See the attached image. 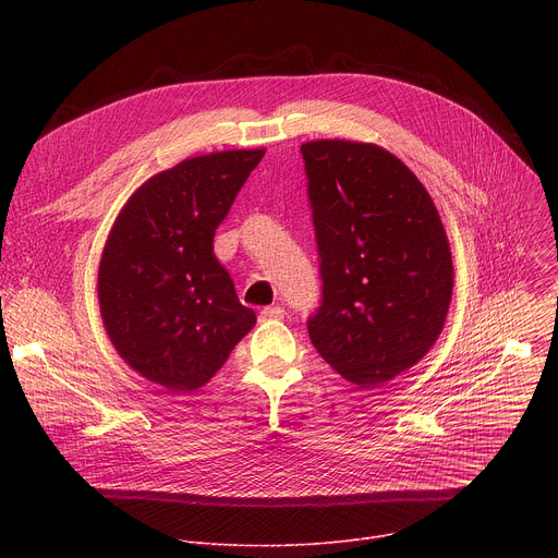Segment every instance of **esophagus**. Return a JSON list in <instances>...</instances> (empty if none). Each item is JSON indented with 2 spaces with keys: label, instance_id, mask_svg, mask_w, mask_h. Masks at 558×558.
<instances>
[{
  "label": "esophagus",
  "instance_id": "34e87169",
  "mask_svg": "<svg viewBox=\"0 0 558 558\" xmlns=\"http://www.w3.org/2000/svg\"><path fill=\"white\" fill-rule=\"evenodd\" d=\"M284 308L282 306H265L260 311V320H282Z\"/></svg>",
  "mask_w": 558,
  "mask_h": 558
}]
</instances>
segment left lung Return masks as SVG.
<instances>
[{
	"mask_svg": "<svg viewBox=\"0 0 558 558\" xmlns=\"http://www.w3.org/2000/svg\"><path fill=\"white\" fill-rule=\"evenodd\" d=\"M300 151L323 278L308 338L342 377L375 388L417 364L444 329L448 235L426 187L384 147L323 138Z\"/></svg>",
	"mask_w": 558,
	"mask_h": 558,
	"instance_id": "left-lung-1",
	"label": "left lung"
}]
</instances>
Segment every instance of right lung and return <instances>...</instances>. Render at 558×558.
<instances>
[{"instance_id": "1", "label": "right lung", "mask_w": 558, "mask_h": 558, "mask_svg": "<svg viewBox=\"0 0 558 558\" xmlns=\"http://www.w3.org/2000/svg\"><path fill=\"white\" fill-rule=\"evenodd\" d=\"M265 149H225L154 174L123 205L99 265V306L117 353L145 379L192 392L256 325L214 256Z\"/></svg>"}]
</instances>
